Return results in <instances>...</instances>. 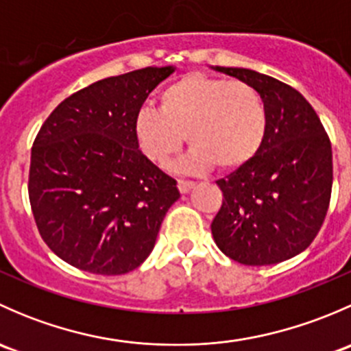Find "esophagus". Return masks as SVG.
I'll return each instance as SVG.
<instances>
[{"label":"esophagus","mask_w":351,"mask_h":351,"mask_svg":"<svg viewBox=\"0 0 351 351\" xmlns=\"http://www.w3.org/2000/svg\"><path fill=\"white\" fill-rule=\"evenodd\" d=\"M193 185H195V183L190 182V180H178V190L182 193H189L190 190L193 189Z\"/></svg>","instance_id":"obj_1"}]
</instances>
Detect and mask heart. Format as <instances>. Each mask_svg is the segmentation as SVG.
<instances>
[{
    "label": "heart",
    "instance_id": "b5f03b06",
    "mask_svg": "<svg viewBox=\"0 0 351 351\" xmlns=\"http://www.w3.org/2000/svg\"><path fill=\"white\" fill-rule=\"evenodd\" d=\"M268 113L260 91L244 81L193 73L159 93V110L146 107L134 122L139 149L166 165L185 141L192 146L185 165L222 171L243 168L265 143Z\"/></svg>",
    "mask_w": 351,
    "mask_h": 351
}]
</instances>
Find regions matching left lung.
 <instances>
[{"label":"left lung","instance_id":"obj_1","mask_svg":"<svg viewBox=\"0 0 351 351\" xmlns=\"http://www.w3.org/2000/svg\"><path fill=\"white\" fill-rule=\"evenodd\" d=\"M256 88L268 113L260 153L217 180L210 229L219 250L251 267L302 253L319 232L332 186L331 143L309 101L289 84L243 67H215Z\"/></svg>","mask_w":351,"mask_h":351}]
</instances>
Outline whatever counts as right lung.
<instances>
[{
  "label": "right lung",
  "instance_id": "obj_1",
  "mask_svg": "<svg viewBox=\"0 0 351 351\" xmlns=\"http://www.w3.org/2000/svg\"><path fill=\"white\" fill-rule=\"evenodd\" d=\"M175 67L105 77L54 108L32 146L28 198L45 244L97 275H122L153 251L176 180L137 146L134 122Z\"/></svg>",
  "mask_w": 351,
  "mask_h": 351
}]
</instances>
